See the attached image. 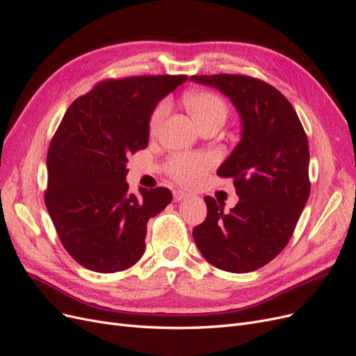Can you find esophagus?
Masks as SVG:
<instances>
[{
	"label": "esophagus",
	"instance_id": "esophagus-1",
	"mask_svg": "<svg viewBox=\"0 0 356 356\" xmlns=\"http://www.w3.org/2000/svg\"><path fill=\"white\" fill-rule=\"evenodd\" d=\"M188 195L187 193H184V191H181V190H175L174 191V202H179V200H184L186 197H187Z\"/></svg>",
	"mask_w": 356,
	"mask_h": 356
}]
</instances>
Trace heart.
Wrapping results in <instances>:
<instances>
[{"instance_id": "b5f03b06", "label": "heart", "mask_w": 356, "mask_h": 356, "mask_svg": "<svg viewBox=\"0 0 356 356\" xmlns=\"http://www.w3.org/2000/svg\"><path fill=\"white\" fill-rule=\"evenodd\" d=\"M186 105L196 123L203 126L211 120H225L227 115V104L220 95L213 92H196L186 98ZM169 101H160L149 117V132L156 134L163 124L169 114ZM213 166V157L209 154H177L172 156L166 163V172L170 178L181 184L193 186Z\"/></svg>"}]
</instances>
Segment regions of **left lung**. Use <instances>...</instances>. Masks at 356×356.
<instances>
[{
	"label": "left lung",
	"instance_id": "1",
	"mask_svg": "<svg viewBox=\"0 0 356 356\" xmlns=\"http://www.w3.org/2000/svg\"><path fill=\"white\" fill-rule=\"evenodd\" d=\"M232 99L241 141L217 175L233 178L239 202L230 212L207 196L208 213L193 230L204 260L232 273L254 272L281 252L310 195L307 136L285 96L248 75H191Z\"/></svg>",
	"mask_w": 356,
	"mask_h": 356
}]
</instances>
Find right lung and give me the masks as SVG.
I'll return each mask as SVG.
<instances>
[{"instance_id":"1","label":"right lung","mask_w":356,"mask_h":356,"mask_svg":"<svg viewBox=\"0 0 356 356\" xmlns=\"http://www.w3.org/2000/svg\"><path fill=\"white\" fill-rule=\"evenodd\" d=\"M187 75L104 80L75 99L47 153L46 208L67 252L83 267L114 273L145 251L147 222L172 200L169 188L129 193V154L148 145L149 117Z\"/></svg>"}]
</instances>
